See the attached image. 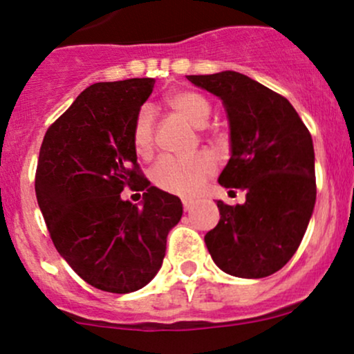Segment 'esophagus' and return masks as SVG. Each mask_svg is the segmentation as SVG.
I'll return each mask as SVG.
<instances>
[{
	"label": "esophagus",
	"mask_w": 354,
	"mask_h": 354,
	"mask_svg": "<svg viewBox=\"0 0 354 354\" xmlns=\"http://www.w3.org/2000/svg\"><path fill=\"white\" fill-rule=\"evenodd\" d=\"M194 206V201H191V199H183V207H185V211H191Z\"/></svg>",
	"instance_id": "esophagus-1"
}]
</instances>
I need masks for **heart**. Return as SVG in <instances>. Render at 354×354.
Returning a JSON list of instances; mask_svg holds the SVG:
<instances>
[{
  "label": "heart",
  "instance_id": "obj_1",
  "mask_svg": "<svg viewBox=\"0 0 354 354\" xmlns=\"http://www.w3.org/2000/svg\"><path fill=\"white\" fill-rule=\"evenodd\" d=\"M168 107L185 117L191 125L201 129L211 117V104L206 97L194 91H176L166 97ZM155 133V117L150 107H143L136 113L131 127V142L138 155H148L153 147ZM218 169L214 156L201 151L188 158L180 156H163L151 169V180L168 193L185 196L198 194L212 174Z\"/></svg>",
  "mask_w": 354,
  "mask_h": 354
}]
</instances>
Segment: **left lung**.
<instances>
[{
    "mask_svg": "<svg viewBox=\"0 0 354 354\" xmlns=\"http://www.w3.org/2000/svg\"><path fill=\"white\" fill-rule=\"evenodd\" d=\"M186 77L223 100L232 155L219 185L245 191L244 204L218 201L221 219L204 236L207 250L229 275L275 274L297 252L312 218L317 199L312 135L290 102L244 74Z\"/></svg>",
    "mask_w": 354,
    "mask_h": 354,
    "instance_id": "obj_1",
    "label": "left lung"
}]
</instances>
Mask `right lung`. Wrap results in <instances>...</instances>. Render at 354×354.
<instances>
[{"instance_id": "1", "label": "right lung", "mask_w": 354, "mask_h": 354, "mask_svg": "<svg viewBox=\"0 0 354 354\" xmlns=\"http://www.w3.org/2000/svg\"><path fill=\"white\" fill-rule=\"evenodd\" d=\"M155 79L87 87L46 131L36 169V198L50 239L92 287L130 293L163 263L166 236L183 214L180 198L143 176L131 127ZM129 185L142 207L123 202Z\"/></svg>"}]
</instances>
